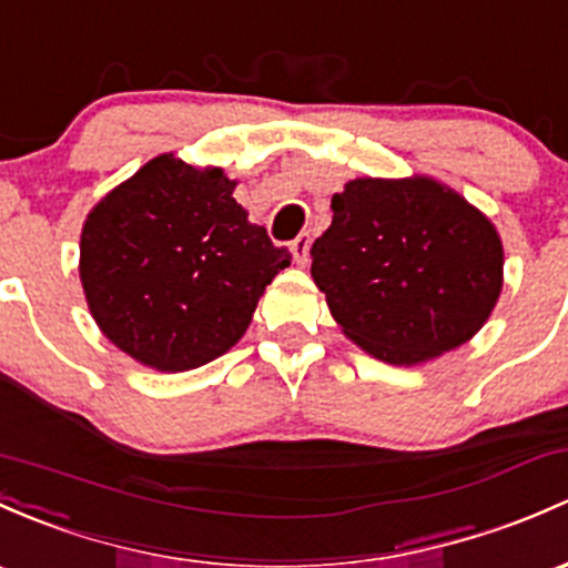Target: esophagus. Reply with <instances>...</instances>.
Segmentation results:
<instances>
[{"instance_id":"obj_1","label":"esophagus","mask_w":568,"mask_h":568,"mask_svg":"<svg viewBox=\"0 0 568 568\" xmlns=\"http://www.w3.org/2000/svg\"><path fill=\"white\" fill-rule=\"evenodd\" d=\"M291 253H294L296 264L307 266V261H310V234L296 236L294 242H291Z\"/></svg>"}]
</instances>
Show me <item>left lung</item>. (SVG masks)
I'll return each instance as SVG.
<instances>
[{
  "label": "left lung",
  "mask_w": 568,
  "mask_h": 568,
  "mask_svg": "<svg viewBox=\"0 0 568 568\" xmlns=\"http://www.w3.org/2000/svg\"><path fill=\"white\" fill-rule=\"evenodd\" d=\"M313 242L315 285L351 343L414 367L468 343L504 288L487 214L433 176L351 179Z\"/></svg>",
  "instance_id": "obj_1"
}]
</instances>
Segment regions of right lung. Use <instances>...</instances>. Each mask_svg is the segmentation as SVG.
I'll list each match as a JSON object with an SVG mask.
<instances>
[{
    "instance_id": "1",
    "label": "right lung",
    "mask_w": 568,
    "mask_h": 568,
    "mask_svg": "<svg viewBox=\"0 0 568 568\" xmlns=\"http://www.w3.org/2000/svg\"><path fill=\"white\" fill-rule=\"evenodd\" d=\"M223 169L158 154L83 220L79 274L100 332L158 373L217 359L291 253L250 223Z\"/></svg>"
}]
</instances>
